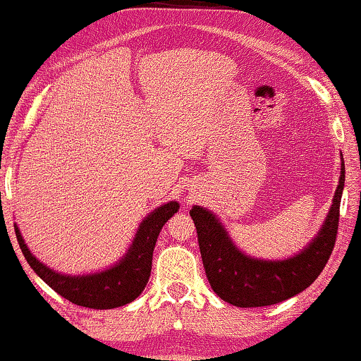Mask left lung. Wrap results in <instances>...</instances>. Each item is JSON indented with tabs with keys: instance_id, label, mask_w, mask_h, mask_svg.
Masks as SVG:
<instances>
[{
	"instance_id": "8db88e82",
	"label": "left lung",
	"mask_w": 361,
	"mask_h": 361,
	"mask_svg": "<svg viewBox=\"0 0 361 361\" xmlns=\"http://www.w3.org/2000/svg\"><path fill=\"white\" fill-rule=\"evenodd\" d=\"M345 183V165L338 180L334 201L313 243L285 261H259L245 256L233 246L215 215L195 206L190 211L196 225L199 251L207 281L215 293L240 308L276 305L308 288L318 279L334 250L341 197Z\"/></svg>"
}]
</instances>
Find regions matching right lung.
Segmentation results:
<instances>
[{
    "instance_id": "right-lung-1",
    "label": "right lung",
    "mask_w": 361,
    "mask_h": 361,
    "mask_svg": "<svg viewBox=\"0 0 361 361\" xmlns=\"http://www.w3.org/2000/svg\"><path fill=\"white\" fill-rule=\"evenodd\" d=\"M178 209L180 204L175 201L155 209L139 225V232L126 256L115 267L106 269L100 274H92V276L71 277L53 272L51 269L43 266L39 259L32 256L18 227H16V236H18V243L29 266L39 274L43 282L50 285L63 298L69 300L74 305L85 306V308L111 310L131 303L134 298L141 295L150 277L152 252L157 236L166 220L178 212Z\"/></svg>"
}]
</instances>
